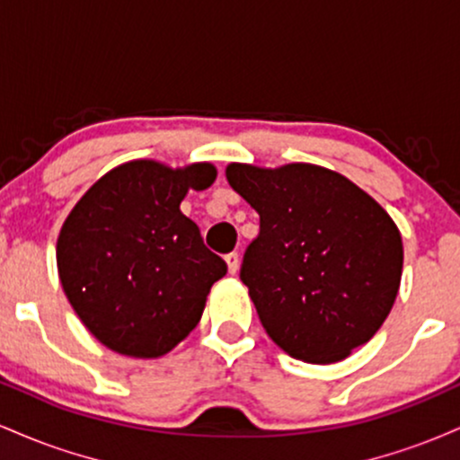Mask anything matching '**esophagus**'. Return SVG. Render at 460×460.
<instances>
[{
  "mask_svg": "<svg viewBox=\"0 0 460 460\" xmlns=\"http://www.w3.org/2000/svg\"><path fill=\"white\" fill-rule=\"evenodd\" d=\"M225 261L226 268H229V274H235L237 268H240V255L237 252H229V255H225Z\"/></svg>",
  "mask_w": 460,
  "mask_h": 460,
  "instance_id": "esophagus-1",
  "label": "esophagus"
}]
</instances>
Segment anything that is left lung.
<instances>
[{"label":"left lung","instance_id":"8db88e82","mask_svg":"<svg viewBox=\"0 0 460 460\" xmlns=\"http://www.w3.org/2000/svg\"><path fill=\"white\" fill-rule=\"evenodd\" d=\"M226 181L260 214L240 279L274 344L300 361L335 363L372 340L402 277L392 216L314 164H229Z\"/></svg>","mask_w":460,"mask_h":460}]
</instances>
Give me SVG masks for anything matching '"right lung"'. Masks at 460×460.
<instances>
[{"instance_id":"right-lung-1","label":"right lung","mask_w":460,"mask_h":460,"mask_svg":"<svg viewBox=\"0 0 460 460\" xmlns=\"http://www.w3.org/2000/svg\"><path fill=\"white\" fill-rule=\"evenodd\" d=\"M214 179L208 162L134 160L105 172L66 216L56 246L62 289L110 350L157 358L199 324L226 263L179 205Z\"/></svg>"}]
</instances>
